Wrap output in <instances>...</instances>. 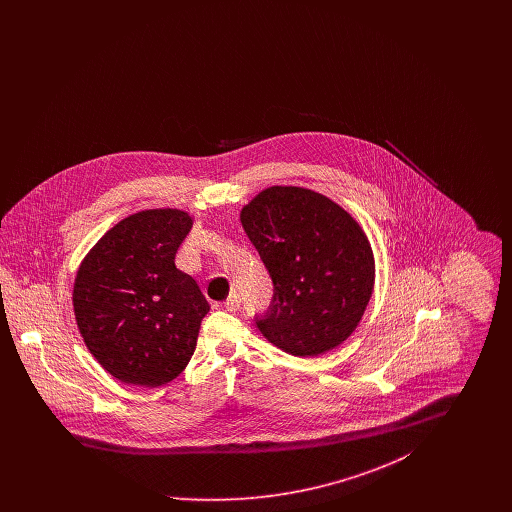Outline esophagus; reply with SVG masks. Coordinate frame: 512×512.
<instances>
[{"label":"esophagus","instance_id":"34e87169","mask_svg":"<svg viewBox=\"0 0 512 512\" xmlns=\"http://www.w3.org/2000/svg\"><path fill=\"white\" fill-rule=\"evenodd\" d=\"M222 307H224V311H228V313H236V311H240V307H242V299H240V295H238V293H232V295L222 303Z\"/></svg>","mask_w":512,"mask_h":512}]
</instances>
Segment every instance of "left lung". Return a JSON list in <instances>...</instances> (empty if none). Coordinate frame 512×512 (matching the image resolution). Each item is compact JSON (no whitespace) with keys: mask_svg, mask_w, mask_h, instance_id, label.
Wrapping results in <instances>:
<instances>
[{"mask_svg":"<svg viewBox=\"0 0 512 512\" xmlns=\"http://www.w3.org/2000/svg\"><path fill=\"white\" fill-rule=\"evenodd\" d=\"M240 220L274 284L257 328L295 357L347 340L374 290V253L359 222L336 201L299 186H270Z\"/></svg>","mask_w":512,"mask_h":512,"instance_id":"8db88e82","label":"left lung"}]
</instances>
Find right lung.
Instances as JSON below:
<instances>
[{
    "label": "right lung",
    "mask_w": 512,
    "mask_h": 512,
    "mask_svg": "<svg viewBox=\"0 0 512 512\" xmlns=\"http://www.w3.org/2000/svg\"><path fill=\"white\" fill-rule=\"evenodd\" d=\"M192 224L180 209L134 213L99 238L76 272L78 330L99 365L124 384H169L194 355L209 303L174 265Z\"/></svg>",
    "instance_id": "right-lung-1"
}]
</instances>
